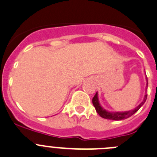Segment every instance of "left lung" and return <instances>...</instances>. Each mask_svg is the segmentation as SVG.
Here are the masks:
<instances>
[{
	"label": "left lung",
	"mask_w": 157,
	"mask_h": 157,
	"mask_svg": "<svg viewBox=\"0 0 157 157\" xmlns=\"http://www.w3.org/2000/svg\"><path fill=\"white\" fill-rule=\"evenodd\" d=\"M147 80V86H146V93H145V96H144V98L143 100V101L136 106V108H134L133 109H131V110L129 111H124V112H109V111L106 110L105 109H103V107L101 106V105L100 104V102H99V99H98V94L97 92L96 93L95 96L93 98L92 102L93 104H94V107H95L96 111L98 113L99 115L101 117L104 118V119H107V120H112V121H122V120H125L129 118L130 117H131L132 115L135 113L136 111L139 110L140 108L144 104V103L147 100V86H148V80H147V77L146 78Z\"/></svg>",
	"instance_id": "8db88e82"
}]
</instances>
